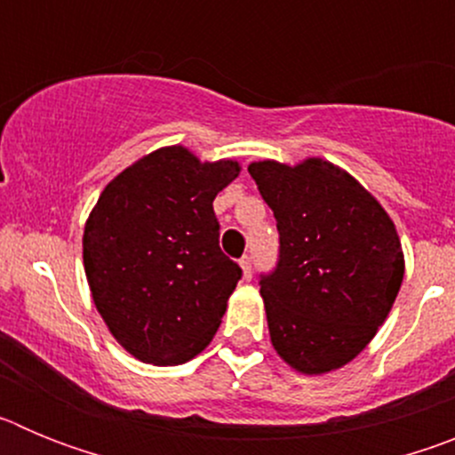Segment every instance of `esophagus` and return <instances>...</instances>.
I'll return each instance as SVG.
<instances>
[{
	"mask_svg": "<svg viewBox=\"0 0 455 455\" xmlns=\"http://www.w3.org/2000/svg\"><path fill=\"white\" fill-rule=\"evenodd\" d=\"M239 264H241V268H243V277H252V255L251 252H246V255L241 257L239 259Z\"/></svg>",
	"mask_w": 455,
	"mask_h": 455,
	"instance_id": "esophagus-1",
	"label": "esophagus"
}]
</instances>
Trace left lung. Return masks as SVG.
<instances>
[{"instance_id":"8db88e82","label":"left lung","mask_w":455,"mask_h":455,"mask_svg":"<svg viewBox=\"0 0 455 455\" xmlns=\"http://www.w3.org/2000/svg\"><path fill=\"white\" fill-rule=\"evenodd\" d=\"M273 209L277 262L259 273L268 332L284 363L323 373L351 363L392 309L403 252L385 209L323 159L248 168Z\"/></svg>"}]
</instances>
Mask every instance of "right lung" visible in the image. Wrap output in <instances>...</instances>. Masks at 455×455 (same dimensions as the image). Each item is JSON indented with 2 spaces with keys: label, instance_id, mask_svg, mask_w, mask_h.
Listing matches in <instances>:
<instances>
[{
  "label": "right lung",
  "instance_id": "obj_1",
  "mask_svg": "<svg viewBox=\"0 0 455 455\" xmlns=\"http://www.w3.org/2000/svg\"><path fill=\"white\" fill-rule=\"evenodd\" d=\"M239 164H200L180 146L108 184L84 230L95 307L116 339L152 364H182L219 331L243 271L219 246L214 198Z\"/></svg>",
  "mask_w": 455,
  "mask_h": 455
}]
</instances>
